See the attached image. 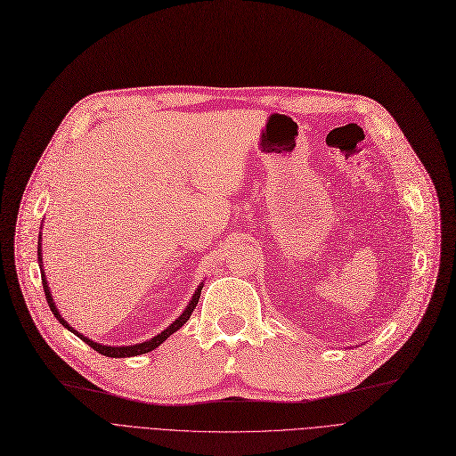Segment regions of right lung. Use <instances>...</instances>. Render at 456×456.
Masks as SVG:
<instances>
[{"instance_id": "right-lung-1", "label": "right lung", "mask_w": 456, "mask_h": 456, "mask_svg": "<svg viewBox=\"0 0 456 456\" xmlns=\"http://www.w3.org/2000/svg\"><path fill=\"white\" fill-rule=\"evenodd\" d=\"M38 260H40V248H38ZM40 273H42V286H44V294H45V301H47V305H50V308H52V313L55 314V318L68 329V330H71L74 334H77V337L83 340V342H86L94 351H98V353H102V354H105V356H110V358H124V356H136V354H143V353H150V351H153L155 347H159L167 337H170V334H174L177 329H181L184 323H186V320L191 316V313H194V308H196V305H198V301H200V296H201V286L200 289L196 290V294H194V297H191V301L188 303V306L184 308V313L170 325L167 327L166 330H162L160 334H157V337H153L151 340H148V342H143V344H136V346H126V347H110V346H102V344H95V342H92V340H88V338H85L81 332H77V330H74L71 329L68 323H66V320L59 314V310H57V306H55V303H53V297H52V294H50V286H47V281H45V275H44V272L40 270Z\"/></svg>"}]
</instances>
